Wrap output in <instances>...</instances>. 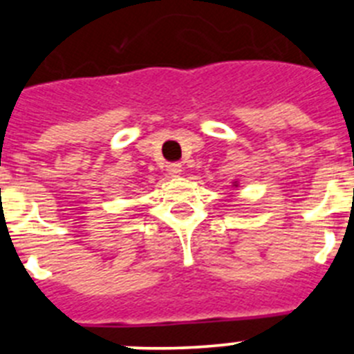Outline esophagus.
<instances>
[{
  "label": "esophagus",
  "mask_w": 354,
  "mask_h": 354,
  "mask_svg": "<svg viewBox=\"0 0 354 354\" xmlns=\"http://www.w3.org/2000/svg\"><path fill=\"white\" fill-rule=\"evenodd\" d=\"M167 171L171 175V177H177V175L183 174V167H180L179 162H171V165H168L167 167Z\"/></svg>",
  "instance_id": "1"
}]
</instances>
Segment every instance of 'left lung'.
I'll return each mask as SVG.
<instances>
[{
    "label": "left lung",
    "instance_id": "left-lung-1",
    "mask_svg": "<svg viewBox=\"0 0 354 354\" xmlns=\"http://www.w3.org/2000/svg\"><path fill=\"white\" fill-rule=\"evenodd\" d=\"M237 186H239V184H237V180H234V183H232V187H237Z\"/></svg>",
    "mask_w": 354,
    "mask_h": 354
}]
</instances>
